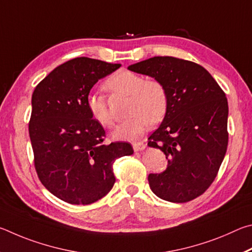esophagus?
Here are the masks:
<instances>
[{
	"instance_id": "esophagus-1",
	"label": "esophagus",
	"mask_w": 252,
	"mask_h": 252,
	"mask_svg": "<svg viewBox=\"0 0 252 252\" xmlns=\"http://www.w3.org/2000/svg\"><path fill=\"white\" fill-rule=\"evenodd\" d=\"M133 148L135 152H142L144 151L145 148H146V144L144 143H134L133 144Z\"/></svg>"
}]
</instances>
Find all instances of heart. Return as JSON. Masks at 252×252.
Here are the masks:
<instances>
[{"label":"heart","mask_w":252,"mask_h":252,"mask_svg":"<svg viewBox=\"0 0 252 252\" xmlns=\"http://www.w3.org/2000/svg\"><path fill=\"white\" fill-rule=\"evenodd\" d=\"M107 90L129 97L127 103L128 118L116 127L112 137L115 140H135L142 137L149 123L158 124L166 116L169 97L166 86L155 78L144 79L130 70H119L106 82ZM86 106L92 118L100 126L112 127L114 121L104 96L91 93Z\"/></svg>","instance_id":"1"}]
</instances>
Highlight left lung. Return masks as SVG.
Instances as JSON below:
<instances>
[{
    "mask_svg": "<svg viewBox=\"0 0 252 252\" xmlns=\"http://www.w3.org/2000/svg\"><path fill=\"white\" fill-rule=\"evenodd\" d=\"M128 69L160 81L169 97L164 121L148 138L168 166L164 173L149 174V187L170 202L195 199L213 184L226 155V94L206 68L177 57L155 56Z\"/></svg>",
    "mask_w": 252,
    "mask_h": 252,
    "instance_id": "1",
    "label": "left lung"
}]
</instances>
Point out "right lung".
Returning a JSON list of instances; mask_svg holds the SVG:
<instances>
[{
  "mask_svg": "<svg viewBox=\"0 0 252 252\" xmlns=\"http://www.w3.org/2000/svg\"><path fill=\"white\" fill-rule=\"evenodd\" d=\"M121 64L76 57L57 66L32 95L29 133L34 166L48 191L72 205H90L115 184L113 164L134 149L128 143L104 144L105 130L92 118L86 97L98 79Z\"/></svg>",
  "mask_w": 252,
  "mask_h": 252,
  "instance_id": "1",
  "label": "right lung"
}]
</instances>
